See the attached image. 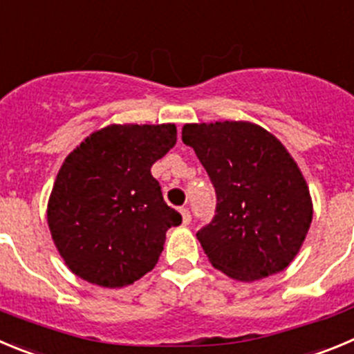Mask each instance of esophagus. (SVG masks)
I'll return each mask as SVG.
<instances>
[{"label":"esophagus","mask_w":354,"mask_h":354,"mask_svg":"<svg viewBox=\"0 0 354 354\" xmlns=\"http://www.w3.org/2000/svg\"><path fill=\"white\" fill-rule=\"evenodd\" d=\"M180 213H181V216H183V224H190V221H192V215H190L189 208H181Z\"/></svg>","instance_id":"obj_1"}]
</instances>
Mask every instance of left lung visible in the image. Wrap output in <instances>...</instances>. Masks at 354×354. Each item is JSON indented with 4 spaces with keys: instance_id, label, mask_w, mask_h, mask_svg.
Listing matches in <instances>:
<instances>
[{
    "instance_id": "left-lung-1",
    "label": "left lung",
    "mask_w": 354,
    "mask_h": 354,
    "mask_svg": "<svg viewBox=\"0 0 354 354\" xmlns=\"http://www.w3.org/2000/svg\"><path fill=\"white\" fill-rule=\"evenodd\" d=\"M181 141L216 194L212 222L197 231L209 263L243 282L288 268L310 227L312 199L282 142L248 122L190 123Z\"/></svg>"
}]
</instances>
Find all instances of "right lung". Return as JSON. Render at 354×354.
Masks as SVG:
<instances>
[{
    "instance_id": "right-lung-1",
    "label": "right lung",
    "mask_w": 354,
    "mask_h": 354,
    "mask_svg": "<svg viewBox=\"0 0 354 354\" xmlns=\"http://www.w3.org/2000/svg\"><path fill=\"white\" fill-rule=\"evenodd\" d=\"M176 145V127L109 125L65 158L47 224L66 266L102 288L133 284L155 268L181 215L165 205L151 165Z\"/></svg>"
}]
</instances>
